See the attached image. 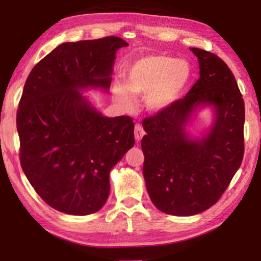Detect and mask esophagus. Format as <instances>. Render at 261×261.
<instances>
[{
    "instance_id": "34e87169",
    "label": "esophagus",
    "mask_w": 261,
    "mask_h": 261,
    "mask_svg": "<svg viewBox=\"0 0 261 261\" xmlns=\"http://www.w3.org/2000/svg\"><path fill=\"white\" fill-rule=\"evenodd\" d=\"M145 135V131L143 129V125L139 124V123H137V124L135 125V138L137 141L141 140V138H143V136Z\"/></svg>"
}]
</instances>
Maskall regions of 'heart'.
Listing matches in <instances>:
<instances>
[{
    "mask_svg": "<svg viewBox=\"0 0 261 261\" xmlns=\"http://www.w3.org/2000/svg\"><path fill=\"white\" fill-rule=\"evenodd\" d=\"M192 79V67L188 61L166 55L144 56L127 65L124 85L116 83L114 93L125 107L132 105V96L145 95L149 110L160 112L180 99Z\"/></svg>",
    "mask_w": 261,
    "mask_h": 261,
    "instance_id": "b5f03b06",
    "label": "heart"
}]
</instances>
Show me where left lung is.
<instances>
[{
	"label": "left lung",
	"mask_w": 261,
	"mask_h": 261,
	"mask_svg": "<svg viewBox=\"0 0 261 261\" xmlns=\"http://www.w3.org/2000/svg\"><path fill=\"white\" fill-rule=\"evenodd\" d=\"M200 77L187 95L145 117L143 174L151 200L166 214L189 216L216 204L244 156L245 106L228 65L213 53L190 48ZM213 105L216 121L201 141L185 132L193 110Z\"/></svg>",
	"instance_id": "left-lung-1"
}]
</instances>
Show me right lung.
Here are the masks:
<instances>
[{
    "label": "right lung",
    "mask_w": 261,
    "mask_h": 261,
    "mask_svg": "<svg viewBox=\"0 0 261 261\" xmlns=\"http://www.w3.org/2000/svg\"><path fill=\"white\" fill-rule=\"evenodd\" d=\"M118 37L62 43L35 64L17 110L19 160L41 199L87 215L108 199L112 168L135 145L130 116L105 117L78 90L112 82Z\"/></svg>",
    "instance_id": "1"
}]
</instances>
